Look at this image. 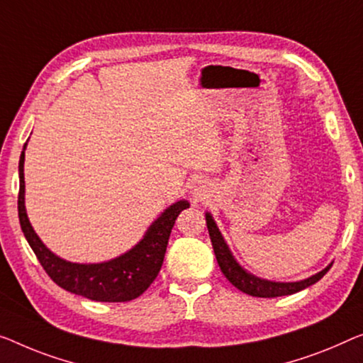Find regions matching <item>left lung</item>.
I'll list each match as a JSON object with an SVG mask.
<instances>
[{
    "label": "left lung",
    "instance_id": "8db88e82",
    "mask_svg": "<svg viewBox=\"0 0 363 363\" xmlns=\"http://www.w3.org/2000/svg\"><path fill=\"white\" fill-rule=\"evenodd\" d=\"M205 220H207V228L210 240H212V246L216 256V262L221 269V272L226 279L233 284L238 290L245 291V294L251 296H261V298H274V296H284V295H291L296 294L306 286L316 284L318 280L323 279V275L331 269L333 264H329L326 269H323L321 272H318L311 277L305 280H300V282H270V280L259 279L256 275L246 272L240 264L236 262V259L231 254L228 245H226L223 236H221L218 226H216L215 220L208 212L205 213Z\"/></svg>",
    "mask_w": 363,
    "mask_h": 363
}]
</instances>
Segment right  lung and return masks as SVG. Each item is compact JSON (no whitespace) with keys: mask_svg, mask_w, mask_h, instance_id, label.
Here are the masks:
<instances>
[{"mask_svg":"<svg viewBox=\"0 0 363 363\" xmlns=\"http://www.w3.org/2000/svg\"><path fill=\"white\" fill-rule=\"evenodd\" d=\"M24 150L19 160V223L27 242L48 277L62 289L94 301H130L142 295L160 274L171 230L177 215L184 208H189L187 200H179L167 207L151 223L143 240L122 256L99 264L68 262L47 250L27 218L24 205Z\"/></svg>","mask_w":363,"mask_h":363,"instance_id":"add662e5","label":"right lung"}]
</instances>
